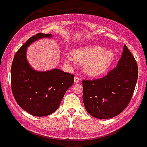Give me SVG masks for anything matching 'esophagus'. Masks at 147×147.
<instances>
[{"instance_id": "1", "label": "esophagus", "mask_w": 147, "mask_h": 147, "mask_svg": "<svg viewBox=\"0 0 147 147\" xmlns=\"http://www.w3.org/2000/svg\"><path fill=\"white\" fill-rule=\"evenodd\" d=\"M74 80H75V83L77 84L78 83V82H80V78L78 76H75V78H74Z\"/></svg>"}]
</instances>
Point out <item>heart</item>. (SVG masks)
Listing matches in <instances>:
<instances>
[{
  "label": "heart",
  "mask_w": 147,
  "mask_h": 147,
  "mask_svg": "<svg viewBox=\"0 0 147 147\" xmlns=\"http://www.w3.org/2000/svg\"><path fill=\"white\" fill-rule=\"evenodd\" d=\"M114 53L102 47L90 45L75 49L70 56H67V62L75 61L83 65L84 72L88 76L96 77L106 72L114 60Z\"/></svg>",
  "instance_id": "obj_1"
}]
</instances>
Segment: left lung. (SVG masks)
Returning a JSON list of instances; mask_svg holds the SVG:
<instances>
[{
    "label": "left lung",
    "instance_id": "1",
    "mask_svg": "<svg viewBox=\"0 0 147 147\" xmlns=\"http://www.w3.org/2000/svg\"><path fill=\"white\" fill-rule=\"evenodd\" d=\"M137 78V63L124 45L118 65L108 75L100 79L82 80V100L87 112L100 119L120 114L130 102Z\"/></svg>",
    "mask_w": 147,
    "mask_h": 147
}]
</instances>
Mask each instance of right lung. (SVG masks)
<instances>
[{
    "instance_id": "right-lung-1",
    "label": "right lung",
    "mask_w": 147,
    "mask_h": 147,
    "mask_svg": "<svg viewBox=\"0 0 147 147\" xmlns=\"http://www.w3.org/2000/svg\"><path fill=\"white\" fill-rule=\"evenodd\" d=\"M52 36L39 33L17 51L11 65V90L17 103L34 116H46L57 111L68 88L74 83V75L59 69L38 72L30 67L26 52L30 44Z\"/></svg>"
}]
</instances>
